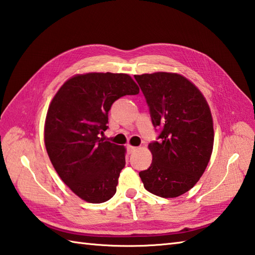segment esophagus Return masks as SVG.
Returning a JSON list of instances; mask_svg holds the SVG:
<instances>
[{
  "label": "esophagus",
  "instance_id": "34e87169",
  "mask_svg": "<svg viewBox=\"0 0 255 255\" xmlns=\"http://www.w3.org/2000/svg\"><path fill=\"white\" fill-rule=\"evenodd\" d=\"M127 148H128V152L131 154V153H133V152H135V150L137 149V147H135V146H132V145H128L127 146Z\"/></svg>",
  "mask_w": 255,
  "mask_h": 255
}]
</instances>
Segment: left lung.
Listing matches in <instances>:
<instances>
[{"label":"left lung","instance_id":"obj_1","mask_svg":"<svg viewBox=\"0 0 255 255\" xmlns=\"http://www.w3.org/2000/svg\"><path fill=\"white\" fill-rule=\"evenodd\" d=\"M149 108L157 141L148 144L149 167L139 171L145 189L175 198L193 188L214 147V123L205 97L193 82L171 72L134 76Z\"/></svg>","mask_w":255,"mask_h":255}]
</instances>
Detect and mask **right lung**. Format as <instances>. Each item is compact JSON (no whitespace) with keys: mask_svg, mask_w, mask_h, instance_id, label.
<instances>
[{"mask_svg":"<svg viewBox=\"0 0 255 255\" xmlns=\"http://www.w3.org/2000/svg\"><path fill=\"white\" fill-rule=\"evenodd\" d=\"M127 74L89 72L67 80L51 100L45 122V145L61 180L91 204L111 199L126 166V148L103 141L114 101L137 95Z\"/></svg>","mask_w":255,"mask_h":255,"instance_id":"right-lung-1","label":"right lung"}]
</instances>
